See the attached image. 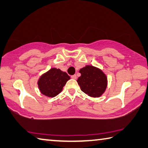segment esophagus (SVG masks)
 I'll return each instance as SVG.
<instances>
[{
    "label": "esophagus",
    "instance_id": "obj_1",
    "mask_svg": "<svg viewBox=\"0 0 148 148\" xmlns=\"http://www.w3.org/2000/svg\"><path fill=\"white\" fill-rule=\"evenodd\" d=\"M71 78L73 79H77V75H73L71 76Z\"/></svg>",
    "mask_w": 148,
    "mask_h": 148
}]
</instances>
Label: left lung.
Instances as JSON below:
<instances>
[{
    "instance_id": "obj_1",
    "label": "left lung",
    "mask_w": 148,
    "mask_h": 148,
    "mask_svg": "<svg viewBox=\"0 0 148 148\" xmlns=\"http://www.w3.org/2000/svg\"><path fill=\"white\" fill-rule=\"evenodd\" d=\"M81 75L77 82L81 90L90 97H99L105 91L107 78L101 70L92 66H86L80 69Z\"/></svg>"
}]
</instances>
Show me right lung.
Listing matches in <instances>:
<instances>
[{"label":"right lung","mask_w":148,"mask_h":148,"mask_svg":"<svg viewBox=\"0 0 148 148\" xmlns=\"http://www.w3.org/2000/svg\"><path fill=\"white\" fill-rule=\"evenodd\" d=\"M70 79L66 72L52 68L39 79L38 84L41 93L46 96L53 97L62 92L64 85Z\"/></svg>","instance_id":"obj_1"}]
</instances>
